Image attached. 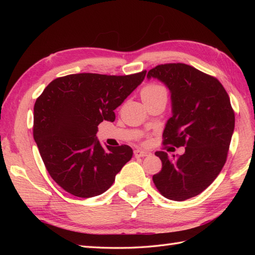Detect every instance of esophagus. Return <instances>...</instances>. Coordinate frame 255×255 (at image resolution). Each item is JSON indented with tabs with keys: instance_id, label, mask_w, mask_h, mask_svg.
<instances>
[{
	"instance_id": "esophagus-1",
	"label": "esophagus",
	"mask_w": 255,
	"mask_h": 255,
	"mask_svg": "<svg viewBox=\"0 0 255 255\" xmlns=\"http://www.w3.org/2000/svg\"><path fill=\"white\" fill-rule=\"evenodd\" d=\"M133 154L136 158H144V156H150L151 152L147 150H141V149H137L133 151Z\"/></svg>"
}]
</instances>
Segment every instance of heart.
I'll list each match as a JSON object with an SVG mask.
<instances>
[{"instance_id":"b5f03b06","label":"heart","mask_w":255,"mask_h":255,"mask_svg":"<svg viewBox=\"0 0 255 255\" xmlns=\"http://www.w3.org/2000/svg\"><path fill=\"white\" fill-rule=\"evenodd\" d=\"M160 95H166V91L159 84H148L141 90V99L142 101L152 100L156 96Z\"/></svg>"}]
</instances>
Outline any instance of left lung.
I'll return each mask as SVG.
<instances>
[{"mask_svg": "<svg viewBox=\"0 0 255 255\" xmlns=\"http://www.w3.org/2000/svg\"><path fill=\"white\" fill-rule=\"evenodd\" d=\"M147 78L159 80L171 93L172 117L164 127V143L185 145L177 158L156 151L162 170L153 175V183L164 197L182 202L205 191L224 167L235 113L223 84L188 64H161Z\"/></svg>", "mask_w": 255, "mask_h": 255, "instance_id": "obj_1", "label": "left lung"}]
</instances>
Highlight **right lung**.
<instances>
[{
    "instance_id": "obj_1",
    "label": "right lung",
    "mask_w": 255,
    "mask_h": 255,
    "mask_svg": "<svg viewBox=\"0 0 255 255\" xmlns=\"http://www.w3.org/2000/svg\"><path fill=\"white\" fill-rule=\"evenodd\" d=\"M147 71L130 75L70 74L48 84L34 106V139L52 180L74 196L106 192L131 159L129 145L102 147L97 126L141 84Z\"/></svg>"
}]
</instances>
